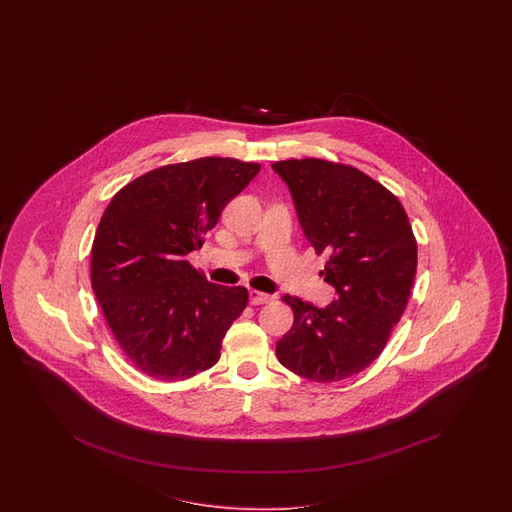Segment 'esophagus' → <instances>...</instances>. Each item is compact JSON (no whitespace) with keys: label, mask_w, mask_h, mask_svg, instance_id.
Segmentation results:
<instances>
[{"label":"esophagus","mask_w":512,"mask_h":512,"mask_svg":"<svg viewBox=\"0 0 512 512\" xmlns=\"http://www.w3.org/2000/svg\"><path fill=\"white\" fill-rule=\"evenodd\" d=\"M249 302H251L253 306H261V304H268V302H272V296L266 295V293H261V291H255V289H251V291H249Z\"/></svg>","instance_id":"obj_1"}]
</instances>
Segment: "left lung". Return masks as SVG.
Instances as JSON below:
<instances>
[{"label": "left lung", "instance_id": "1", "mask_svg": "<svg viewBox=\"0 0 512 512\" xmlns=\"http://www.w3.org/2000/svg\"><path fill=\"white\" fill-rule=\"evenodd\" d=\"M287 184L304 236L326 261L338 293L326 308L283 296L291 330L276 343L278 360L317 383H334L368 368L400 321L417 274V242L402 202L355 167L325 159L272 165Z\"/></svg>", "mask_w": 512, "mask_h": 512}]
</instances>
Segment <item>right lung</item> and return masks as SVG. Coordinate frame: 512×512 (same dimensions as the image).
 Listing matches in <instances>:
<instances>
[{"instance_id":"1","label":"right lung","mask_w":512,"mask_h":512,"mask_svg":"<svg viewBox=\"0 0 512 512\" xmlns=\"http://www.w3.org/2000/svg\"><path fill=\"white\" fill-rule=\"evenodd\" d=\"M259 171V163L201 157L146 172L112 197L93 238L92 289L140 372L184 381L219 360L248 289L210 283L186 255Z\"/></svg>"}]
</instances>
